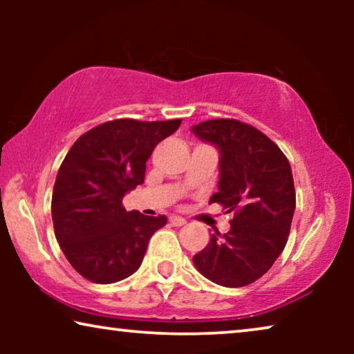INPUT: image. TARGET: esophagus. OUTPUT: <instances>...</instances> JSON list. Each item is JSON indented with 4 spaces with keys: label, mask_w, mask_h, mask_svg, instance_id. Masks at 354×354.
Masks as SVG:
<instances>
[{
    "label": "esophagus",
    "mask_w": 354,
    "mask_h": 354,
    "mask_svg": "<svg viewBox=\"0 0 354 354\" xmlns=\"http://www.w3.org/2000/svg\"><path fill=\"white\" fill-rule=\"evenodd\" d=\"M171 224L174 225V227H182V225H185L187 224V221L183 219V217H178V216H171Z\"/></svg>",
    "instance_id": "1"
}]
</instances>
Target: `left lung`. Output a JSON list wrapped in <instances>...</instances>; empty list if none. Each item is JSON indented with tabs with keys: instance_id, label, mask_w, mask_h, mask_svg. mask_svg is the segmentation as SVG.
<instances>
[{
	"instance_id": "obj_1",
	"label": "left lung",
	"mask_w": 354,
	"mask_h": 354,
	"mask_svg": "<svg viewBox=\"0 0 354 354\" xmlns=\"http://www.w3.org/2000/svg\"><path fill=\"white\" fill-rule=\"evenodd\" d=\"M201 142L219 149V182L209 203L234 219L193 256L198 272L222 287L253 283L272 268L287 245L297 196L288 159L258 129L235 119L193 125Z\"/></svg>"
}]
</instances>
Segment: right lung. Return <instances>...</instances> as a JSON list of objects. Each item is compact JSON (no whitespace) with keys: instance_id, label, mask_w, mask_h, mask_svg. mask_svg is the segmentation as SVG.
Instances as JSON below:
<instances>
[{"instance_id":"obj_1","label":"right lung","mask_w":354,"mask_h":354,"mask_svg":"<svg viewBox=\"0 0 354 354\" xmlns=\"http://www.w3.org/2000/svg\"><path fill=\"white\" fill-rule=\"evenodd\" d=\"M182 120L118 119L88 130L72 145L55 182L51 216L62 253L95 283L127 279L142 264L166 216L125 211V193L142 185L154 147Z\"/></svg>"}]
</instances>
